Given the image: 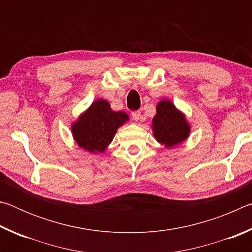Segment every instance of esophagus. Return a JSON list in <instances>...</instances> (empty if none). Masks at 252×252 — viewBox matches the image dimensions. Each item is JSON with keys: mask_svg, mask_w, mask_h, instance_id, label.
I'll use <instances>...</instances> for the list:
<instances>
[{"mask_svg": "<svg viewBox=\"0 0 252 252\" xmlns=\"http://www.w3.org/2000/svg\"><path fill=\"white\" fill-rule=\"evenodd\" d=\"M131 116L134 121H139L140 118H141V112H140V111H133V112L131 113Z\"/></svg>", "mask_w": 252, "mask_h": 252, "instance_id": "obj_1", "label": "esophagus"}]
</instances>
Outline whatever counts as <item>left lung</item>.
Listing matches in <instances>:
<instances>
[{
	"label": "left lung",
	"instance_id": "1",
	"mask_svg": "<svg viewBox=\"0 0 252 252\" xmlns=\"http://www.w3.org/2000/svg\"><path fill=\"white\" fill-rule=\"evenodd\" d=\"M156 110L157 113L152 119L151 129L157 141L167 149H172L187 141L191 132V126L186 114L167 99L158 102Z\"/></svg>",
	"mask_w": 252,
	"mask_h": 252
}]
</instances>
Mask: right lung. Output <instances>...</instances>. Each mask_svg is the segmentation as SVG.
<instances>
[{"mask_svg": "<svg viewBox=\"0 0 252 252\" xmlns=\"http://www.w3.org/2000/svg\"><path fill=\"white\" fill-rule=\"evenodd\" d=\"M129 120L126 112H116L111 109L108 101L97 99L72 122V136L75 144L83 151L93 155L103 153L112 142L119 127Z\"/></svg>", "mask_w": 252, "mask_h": 252, "instance_id": "obj_1", "label": "right lung"}]
</instances>
